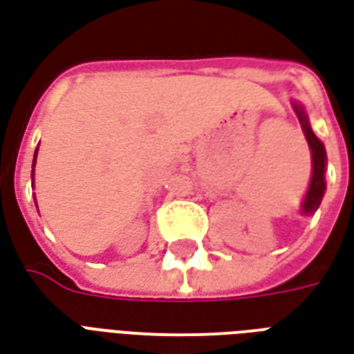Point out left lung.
<instances>
[{"instance_id": "obj_1", "label": "left lung", "mask_w": 354, "mask_h": 354, "mask_svg": "<svg viewBox=\"0 0 354 354\" xmlns=\"http://www.w3.org/2000/svg\"><path fill=\"white\" fill-rule=\"evenodd\" d=\"M297 117L301 121V127H304L305 136H307V142H309V147H311L313 153V178L311 185H309V192L305 195L304 201V212L309 214V212H315L319 208L320 201H322V195H324V167H326V151H324V146L320 144V140L315 136V132L311 131V127L307 123V117H305V111L301 108H297Z\"/></svg>"}]
</instances>
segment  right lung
<instances>
[{
	"label": "right lung",
	"instance_id": "obj_1",
	"mask_svg": "<svg viewBox=\"0 0 354 354\" xmlns=\"http://www.w3.org/2000/svg\"><path fill=\"white\" fill-rule=\"evenodd\" d=\"M34 162H35V159H34Z\"/></svg>",
	"mask_w": 354,
	"mask_h": 354
}]
</instances>
